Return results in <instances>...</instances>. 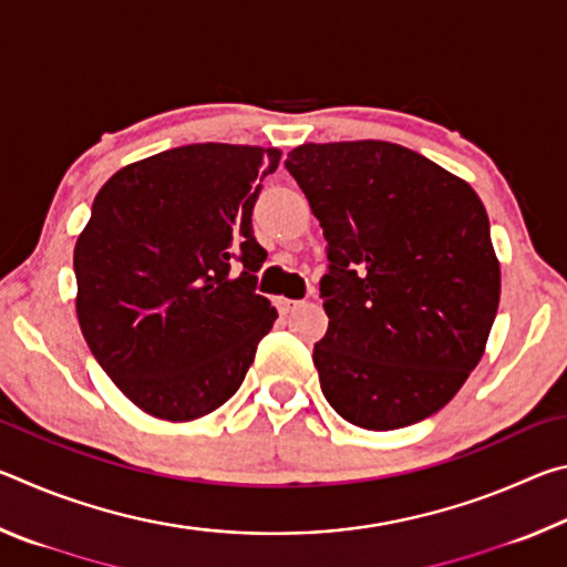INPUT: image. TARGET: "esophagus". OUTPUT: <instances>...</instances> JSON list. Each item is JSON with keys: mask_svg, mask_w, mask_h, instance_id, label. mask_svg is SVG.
<instances>
[{"mask_svg": "<svg viewBox=\"0 0 567 567\" xmlns=\"http://www.w3.org/2000/svg\"><path fill=\"white\" fill-rule=\"evenodd\" d=\"M297 307H302V302H297V300H287V297H280V300H277V310H280L282 315H290V312H295Z\"/></svg>", "mask_w": 567, "mask_h": 567, "instance_id": "1", "label": "esophagus"}]
</instances>
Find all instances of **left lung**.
Wrapping results in <instances>:
<instances>
[{
	"mask_svg": "<svg viewBox=\"0 0 567 567\" xmlns=\"http://www.w3.org/2000/svg\"><path fill=\"white\" fill-rule=\"evenodd\" d=\"M285 167L328 239L330 324L312 352L322 395L364 430L435 415L483 358L501 302L475 189L380 140L310 142Z\"/></svg>",
	"mask_w": 567,
	"mask_h": 567,
	"instance_id": "8db88e82",
	"label": "left lung"
}]
</instances>
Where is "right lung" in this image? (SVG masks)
I'll return each instance as SVG.
<instances>
[{"mask_svg":"<svg viewBox=\"0 0 567 567\" xmlns=\"http://www.w3.org/2000/svg\"><path fill=\"white\" fill-rule=\"evenodd\" d=\"M275 147H175L104 182L74 245L76 320L102 370L147 415L189 422L235 395L277 310L255 295L252 235Z\"/></svg>","mask_w":567,"mask_h":567,"instance_id":"right-lung-1","label":"right lung"}]
</instances>
